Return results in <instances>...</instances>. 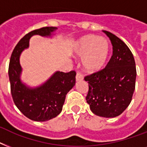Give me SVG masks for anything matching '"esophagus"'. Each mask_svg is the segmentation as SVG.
Returning a JSON list of instances; mask_svg holds the SVG:
<instances>
[{
  "label": "esophagus",
  "instance_id": "1",
  "mask_svg": "<svg viewBox=\"0 0 147 147\" xmlns=\"http://www.w3.org/2000/svg\"><path fill=\"white\" fill-rule=\"evenodd\" d=\"M76 81H77V82H80V81H82L83 80V76H82L80 73H77V74H76Z\"/></svg>",
  "mask_w": 147,
  "mask_h": 147
}]
</instances>
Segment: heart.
Instances as JSON below:
<instances>
[{
  "label": "heart",
  "mask_w": 147,
  "mask_h": 147,
  "mask_svg": "<svg viewBox=\"0 0 147 147\" xmlns=\"http://www.w3.org/2000/svg\"><path fill=\"white\" fill-rule=\"evenodd\" d=\"M110 49V43L106 38L87 34L74 42L72 54L75 57L82 58V65L85 71L94 73L105 67Z\"/></svg>",
  "instance_id": "heart-1"
}]
</instances>
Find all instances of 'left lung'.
<instances>
[{
  "label": "left lung",
  "instance_id": "1",
  "mask_svg": "<svg viewBox=\"0 0 147 147\" xmlns=\"http://www.w3.org/2000/svg\"><path fill=\"white\" fill-rule=\"evenodd\" d=\"M103 32L111 42L113 55L105 69L85 78L88 83L86 100L94 114L111 118L122 114L131 102L137 69L127 46L113 33Z\"/></svg>",
  "mask_w": 147,
  "mask_h": 147
}]
</instances>
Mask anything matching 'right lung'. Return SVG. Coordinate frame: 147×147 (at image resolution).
Masks as SVG:
<instances>
[{
  "label": "right lung",
  "instance_id": "1",
  "mask_svg": "<svg viewBox=\"0 0 147 147\" xmlns=\"http://www.w3.org/2000/svg\"><path fill=\"white\" fill-rule=\"evenodd\" d=\"M57 27L47 26L25 35L20 40L10 57L8 76L13 100L23 114L34 121H47L61 113L67 93L76 85V71L68 73L56 71L44 82L37 86H30L21 78L23 69L20 55L30 47L33 36L53 38Z\"/></svg>",
  "mask_w": 147,
  "mask_h": 147
}]
</instances>
